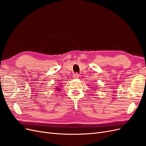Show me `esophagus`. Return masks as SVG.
Instances as JSON below:
<instances>
[{"mask_svg": "<svg viewBox=\"0 0 146 146\" xmlns=\"http://www.w3.org/2000/svg\"><path fill=\"white\" fill-rule=\"evenodd\" d=\"M73 77H74L75 79L78 78L79 77V74H78V73H76V74H74V76H73Z\"/></svg>", "mask_w": 146, "mask_h": 146, "instance_id": "esophagus-1", "label": "esophagus"}]
</instances>
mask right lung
<instances>
[{"mask_svg":"<svg viewBox=\"0 0 146 146\" xmlns=\"http://www.w3.org/2000/svg\"><path fill=\"white\" fill-rule=\"evenodd\" d=\"M57 88V89H58V88ZM58 91H59V90H58Z\"/></svg>","mask_w":146,"mask_h":146,"instance_id":"add662e5","label":"right lung"}]
</instances>
